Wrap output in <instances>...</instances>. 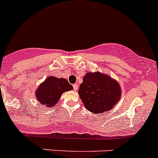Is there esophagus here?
Returning <instances> with one entry per match:
<instances>
[{
	"instance_id": "esophagus-1",
	"label": "esophagus",
	"mask_w": 158,
	"mask_h": 158,
	"mask_svg": "<svg viewBox=\"0 0 158 158\" xmlns=\"http://www.w3.org/2000/svg\"><path fill=\"white\" fill-rule=\"evenodd\" d=\"M73 89H74L75 91H76L78 89V85L77 84H75V85H73Z\"/></svg>"
}]
</instances>
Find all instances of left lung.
<instances>
[{
  "instance_id": "8db88e82",
  "label": "left lung",
  "mask_w": 158,
  "mask_h": 158,
  "mask_svg": "<svg viewBox=\"0 0 158 158\" xmlns=\"http://www.w3.org/2000/svg\"><path fill=\"white\" fill-rule=\"evenodd\" d=\"M78 93L86 110L96 114L111 110L122 95L118 82L99 72L86 73Z\"/></svg>"
}]
</instances>
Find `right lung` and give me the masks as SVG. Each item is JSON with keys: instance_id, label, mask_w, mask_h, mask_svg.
<instances>
[{"instance_id": "add662e5", "label": "right lung", "mask_w": 158, "mask_h": 158, "mask_svg": "<svg viewBox=\"0 0 158 158\" xmlns=\"http://www.w3.org/2000/svg\"><path fill=\"white\" fill-rule=\"evenodd\" d=\"M72 89L73 87L67 79L50 76L40 85L35 96L41 105L51 108L58 102L63 93Z\"/></svg>"}]
</instances>
